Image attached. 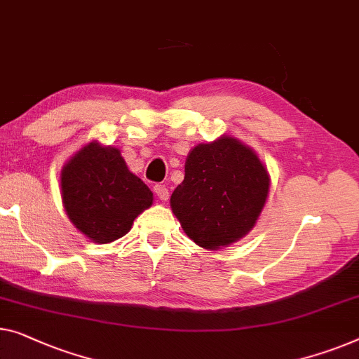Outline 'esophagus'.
<instances>
[{
  "label": "esophagus",
  "instance_id": "1",
  "mask_svg": "<svg viewBox=\"0 0 359 359\" xmlns=\"http://www.w3.org/2000/svg\"><path fill=\"white\" fill-rule=\"evenodd\" d=\"M154 191H155V194L158 196V199L168 201L170 191H168L167 186H163V184H155V186H154Z\"/></svg>",
  "mask_w": 359,
  "mask_h": 359
}]
</instances>
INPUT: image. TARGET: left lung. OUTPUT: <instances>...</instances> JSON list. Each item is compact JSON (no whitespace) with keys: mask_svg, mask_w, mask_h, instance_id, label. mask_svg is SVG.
Here are the masks:
<instances>
[{"mask_svg":"<svg viewBox=\"0 0 359 359\" xmlns=\"http://www.w3.org/2000/svg\"><path fill=\"white\" fill-rule=\"evenodd\" d=\"M267 194L269 175L257 155L225 136L191 150L170 204L192 241L218 249L251 230Z\"/></svg>","mask_w":359,"mask_h":359,"instance_id":"left-lung-1","label":"left lung"}]
</instances>
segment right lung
Segmentation results:
<instances>
[{"label":"right lung","instance_id":"right-lung-1","mask_svg":"<svg viewBox=\"0 0 359 359\" xmlns=\"http://www.w3.org/2000/svg\"><path fill=\"white\" fill-rule=\"evenodd\" d=\"M61 192L69 220L95 243L126 235L152 205V191L128 170L119 150L90 142L61 171Z\"/></svg>","mask_w":359,"mask_h":359}]
</instances>
